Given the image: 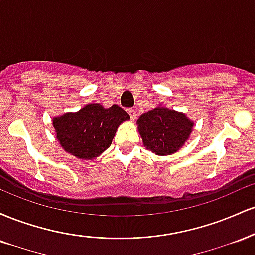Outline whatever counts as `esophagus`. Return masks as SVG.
Returning a JSON list of instances; mask_svg holds the SVG:
<instances>
[{"instance_id":"obj_1","label":"esophagus","mask_w":255,"mask_h":255,"mask_svg":"<svg viewBox=\"0 0 255 255\" xmlns=\"http://www.w3.org/2000/svg\"><path fill=\"white\" fill-rule=\"evenodd\" d=\"M127 111H128V114H129L130 119H131V120H135V118H136L135 110H134V109H128Z\"/></svg>"}]
</instances>
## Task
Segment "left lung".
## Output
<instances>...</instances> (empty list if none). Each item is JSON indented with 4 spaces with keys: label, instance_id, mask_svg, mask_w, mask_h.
I'll list each match as a JSON object with an SVG mask.
<instances>
[{
    "label": "left lung",
    "instance_id": "left-lung-1",
    "mask_svg": "<svg viewBox=\"0 0 255 255\" xmlns=\"http://www.w3.org/2000/svg\"><path fill=\"white\" fill-rule=\"evenodd\" d=\"M142 144L157 156L174 154L189 139L194 122L181 111L159 104L136 121Z\"/></svg>",
    "mask_w": 255,
    "mask_h": 255
}]
</instances>
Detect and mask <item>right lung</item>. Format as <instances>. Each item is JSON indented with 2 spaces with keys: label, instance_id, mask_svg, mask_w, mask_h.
<instances>
[{
  "label": "right lung",
  "instance_id": "1",
  "mask_svg": "<svg viewBox=\"0 0 255 255\" xmlns=\"http://www.w3.org/2000/svg\"><path fill=\"white\" fill-rule=\"evenodd\" d=\"M130 116L119 105L90 103L75 113L55 116L52 126L61 147L78 159L92 160L109 148L116 130Z\"/></svg>",
  "mask_w": 255,
  "mask_h": 255
}]
</instances>
